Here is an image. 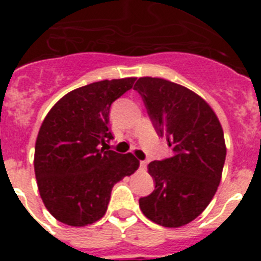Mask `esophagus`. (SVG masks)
I'll return each mask as SVG.
<instances>
[{
	"mask_svg": "<svg viewBox=\"0 0 261 261\" xmlns=\"http://www.w3.org/2000/svg\"><path fill=\"white\" fill-rule=\"evenodd\" d=\"M140 168L145 170L146 168V161H140Z\"/></svg>",
	"mask_w": 261,
	"mask_h": 261,
	"instance_id": "1",
	"label": "esophagus"
}]
</instances>
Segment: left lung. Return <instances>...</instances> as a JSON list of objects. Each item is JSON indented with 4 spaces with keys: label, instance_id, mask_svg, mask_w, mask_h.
Here are the masks:
<instances>
[{
    "label": "left lung",
    "instance_id": "obj_1",
    "mask_svg": "<svg viewBox=\"0 0 261 261\" xmlns=\"http://www.w3.org/2000/svg\"><path fill=\"white\" fill-rule=\"evenodd\" d=\"M133 90L172 153L147 166L155 188L140 199V208L158 225L179 227L204 212L220 186L226 158L222 126L208 103L180 85L142 77Z\"/></svg>",
    "mask_w": 261,
    "mask_h": 261
}]
</instances>
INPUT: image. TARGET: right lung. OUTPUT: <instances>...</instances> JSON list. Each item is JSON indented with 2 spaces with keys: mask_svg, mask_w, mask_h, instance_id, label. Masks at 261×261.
Here are the masks:
<instances>
[{
  "mask_svg": "<svg viewBox=\"0 0 261 261\" xmlns=\"http://www.w3.org/2000/svg\"><path fill=\"white\" fill-rule=\"evenodd\" d=\"M136 78L105 80L78 87L48 112L35 145L41 200L57 221L86 226L107 211L112 187L140 166L133 154L108 150L111 105Z\"/></svg>",
  "mask_w": 261,
  "mask_h": 261,
  "instance_id": "right-lung-1",
  "label": "right lung"
}]
</instances>
